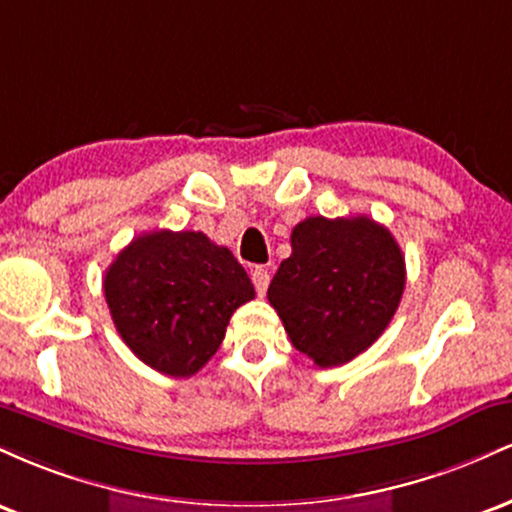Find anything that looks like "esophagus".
<instances>
[{
    "instance_id": "esophagus-1",
    "label": "esophagus",
    "mask_w": 512,
    "mask_h": 512,
    "mask_svg": "<svg viewBox=\"0 0 512 512\" xmlns=\"http://www.w3.org/2000/svg\"><path fill=\"white\" fill-rule=\"evenodd\" d=\"M252 284H255L257 296H264L269 286V272L264 267H255L252 269Z\"/></svg>"
}]
</instances>
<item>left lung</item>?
<instances>
[{
	"instance_id": "1",
	"label": "left lung",
	"mask_w": 512,
	"mask_h": 512,
	"mask_svg": "<svg viewBox=\"0 0 512 512\" xmlns=\"http://www.w3.org/2000/svg\"><path fill=\"white\" fill-rule=\"evenodd\" d=\"M404 257L385 226L368 216H308L291 233V257L267 298L291 344L332 368L366 351L402 301Z\"/></svg>"
}]
</instances>
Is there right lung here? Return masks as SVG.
Returning a JSON list of instances; mask_svg holds the SVG:
<instances>
[{"label":"right lung","instance_id":"obj_1","mask_svg":"<svg viewBox=\"0 0 512 512\" xmlns=\"http://www.w3.org/2000/svg\"><path fill=\"white\" fill-rule=\"evenodd\" d=\"M110 315L139 361L190 378L216 354L231 315L255 298L233 252L199 231L134 238L103 279Z\"/></svg>","mask_w":512,"mask_h":512}]
</instances>
